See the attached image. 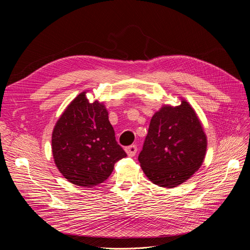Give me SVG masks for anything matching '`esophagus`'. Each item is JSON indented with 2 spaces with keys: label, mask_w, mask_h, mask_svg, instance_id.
I'll return each instance as SVG.
<instances>
[{
  "label": "esophagus",
  "mask_w": 250,
  "mask_h": 250,
  "mask_svg": "<svg viewBox=\"0 0 250 250\" xmlns=\"http://www.w3.org/2000/svg\"><path fill=\"white\" fill-rule=\"evenodd\" d=\"M125 150V153L127 154V156L133 157V156L136 155V153H137V151H138V148H137L136 145H132V146L126 147Z\"/></svg>",
  "instance_id": "obj_1"
}]
</instances>
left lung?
<instances>
[{"label": "left lung", "instance_id": "obj_1", "mask_svg": "<svg viewBox=\"0 0 250 250\" xmlns=\"http://www.w3.org/2000/svg\"><path fill=\"white\" fill-rule=\"evenodd\" d=\"M207 137L190 104L164 106L150 122L139 155L144 173L155 185L172 188L187 181L204 162Z\"/></svg>", "mask_w": 250, "mask_h": 250}]
</instances>
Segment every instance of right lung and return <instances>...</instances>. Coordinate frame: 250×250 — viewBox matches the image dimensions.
I'll return each instance as SVG.
<instances>
[{
	"label": "right lung",
	"mask_w": 250,
	"mask_h": 250,
	"mask_svg": "<svg viewBox=\"0 0 250 250\" xmlns=\"http://www.w3.org/2000/svg\"><path fill=\"white\" fill-rule=\"evenodd\" d=\"M51 149L60 172L71 183L92 188L106 180L114 164L126 153L115 140L104 104L90 103L86 92L64 109L51 137Z\"/></svg>",
	"instance_id": "1"
}]
</instances>
